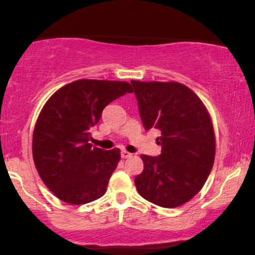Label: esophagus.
<instances>
[{"label": "esophagus", "mask_w": 255, "mask_h": 255, "mask_svg": "<svg viewBox=\"0 0 255 255\" xmlns=\"http://www.w3.org/2000/svg\"><path fill=\"white\" fill-rule=\"evenodd\" d=\"M121 157L122 158H129V157H131V153H130V152L126 151V150H122L121 151Z\"/></svg>", "instance_id": "1"}]
</instances>
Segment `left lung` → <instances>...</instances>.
I'll list each match as a JSON object with an SVG mask.
<instances>
[{"mask_svg": "<svg viewBox=\"0 0 255 255\" xmlns=\"http://www.w3.org/2000/svg\"><path fill=\"white\" fill-rule=\"evenodd\" d=\"M146 130H160L158 157L142 154L144 170L134 180L139 194L158 206L172 209L198 194L215 162L211 118L191 89L169 81L131 80Z\"/></svg>", "mask_w": 255, "mask_h": 255, "instance_id": "obj_1", "label": "left lung"}]
</instances>
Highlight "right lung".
Masks as SVG:
<instances>
[{
  "instance_id": "right-lung-1",
  "label": "right lung",
  "mask_w": 255,
  "mask_h": 255,
  "mask_svg": "<svg viewBox=\"0 0 255 255\" xmlns=\"http://www.w3.org/2000/svg\"><path fill=\"white\" fill-rule=\"evenodd\" d=\"M131 92L126 81L81 79L57 90L43 107L32 153L40 178L60 200L87 204L107 192L120 150L92 147L90 130L108 104Z\"/></svg>"
}]
</instances>
